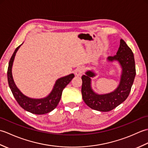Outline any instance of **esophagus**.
<instances>
[{"label":"esophagus","instance_id":"esophagus-1","mask_svg":"<svg viewBox=\"0 0 148 148\" xmlns=\"http://www.w3.org/2000/svg\"><path fill=\"white\" fill-rule=\"evenodd\" d=\"M83 71H84V69L83 67H78L76 69V71H75V74H76L77 76H79L83 74Z\"/></svg>","mask_w":148,"mask_h":148}]
</instances>
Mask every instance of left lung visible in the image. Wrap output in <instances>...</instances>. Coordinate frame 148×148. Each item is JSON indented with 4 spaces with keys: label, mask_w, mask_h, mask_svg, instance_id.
Instances as JSON below:
<instances>
[{
    "label": "left lung",
    "mask_w": 148,
    "mask_h": 148,
    "mask_svg": "<svg viewBox=\"0 0 148 148\" xmlns=\"http://www.w3.org/2000/svg\"><path fill=\"white\" fill-rule=\"evenodd\" d=\"M108 60L109 62L118 61L122 68L120 82L114 91L102 95L94 92L91 87V77L95 76V74L92 71H87L81 77L84 102L92 109L102 112L111 111L127 99L136 74L134 53L123 39L120 40L116 55L109 56Z\"/></svg>",
    "instance_id": "8db88e82"
}]
</instances>
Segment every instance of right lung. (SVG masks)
Here are the masks:
<instances>
[{"mask_svg": "<svg viewBox=\"0 0 148 148\" xmlns=\"http://www.w3.org/2000/svg\"><path fill=\"white\" fill-rule=\"evenodd\" d=\"M22 45V44H21ZM21 45L16 48L9 62L8 69V80L9 88L11 90L16 100L22 108L31 113L36 114H44L52 111L60 100L62 91L65 87L71 82L74 77V74L60 78L54 85L51 92L45 98L35 99L29 98L22 93L16 86L12 76V66L14 56Z\"/></svg>", "mask_w": 148, "mask_h": 148, "instance_id": "right-lung-1", "label": "right lung"}]
</instances>
